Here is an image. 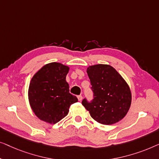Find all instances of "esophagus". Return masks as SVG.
<instances>
[{"label":"esophagus","mask_w":159,"mask_h":159,"mask_svg":"<svg viewBox=\"0 0 159 159\" xmlns=\"http://www.w3.org/2000/svg\"><path fill=\"white\" fill-rule=\"evenodd\" d=\"M78 99H79V102H81L82 101V99H83V97H82V96L81 95H79L78 96Z\"/></svg>","instance_id":"obj_1"}]
</instances>
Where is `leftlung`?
I'll use <instances>...</instances> for the list:
<instances>
[{
    "label": "left lung",
    "mask_w": 159,
    "mask_h": 159,
    "mask_svg": "<svg viewBox=\"0 0 159 159\" xmlns=\"http://www.w3.org/2000/svg\"><path fill=\"white\" fill-rule=\"evenodd\" d=\"M86 72L93 99L91 102L84 99L82 104L99 123L108 125L119 122L130 107L132 95L128 84L109 65L89 66Z\"/></svg>",
    "instance_id": "8db88e82"
}]
</instances>
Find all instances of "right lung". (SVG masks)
I'll use <instances>...</instances> for the list:
<instances>
[{
    "label": "right lung",
    "mask_w": 159,
    "mask_h": 159,
    "mask_svg": "<svg viewBox=\"0 0 159 159\" xmlns=\"http://www.w3.org/2000/svg\"><path fill=\"white\" fill-rule=\"evenodd\" d=\"M68 71V66L50 62L32 77L29 86V102L39 120L57 123L68 115L70 105L78 102L77 97L69 93L66 79Z\"/></svg>",
    "instance_id": "right-lung-1"
}]
</instances>
